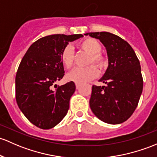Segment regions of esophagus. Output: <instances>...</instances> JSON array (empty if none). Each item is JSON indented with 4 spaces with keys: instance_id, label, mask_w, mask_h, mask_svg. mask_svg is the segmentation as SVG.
Masks as SVG:
<instances>
[{
    "instance_id": "34e87169",
    "label": "esophagus",
    "mask_w": 157,
    "mask_h": 157,
    "mask_svg": "<svg viewBox=\"0 0 157 157\" xmlns=\"http://www.w3.org/2000/svg\"><path fill=\"white\" fill-rule=\"evenodd\" d=\"M75 85H76V88H77V90H78V89L80 87V85H81V84L78 83H76Z\"/></svg>"
}]
</instances>
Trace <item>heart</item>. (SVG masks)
Masks as SVG:
<instances>
[{"mask_svg": "<svg viewBox=\"0 0 157 157\" xmlns=\"http://www.w3.org/2000/svg\"><path fill=\"white\" fill-rule=\"evenodd\" d=\"M79 46L83 50L91 54L89 64L95 63L100 69H104L108 65V59L101 53V45L97 40L86 38L80 42ZM61 60L67 68H71L74 62V51L72 46L67 45L61 53ZM99 74L98 68L95 65H90L86 67H77L67 75V80L75 83H82L90 81L97 77Z\"/></svg>", "mask_w": 157, "mask_h": 157, "instance_id": "b5f03b06", "label": "heart"}]
</instances>
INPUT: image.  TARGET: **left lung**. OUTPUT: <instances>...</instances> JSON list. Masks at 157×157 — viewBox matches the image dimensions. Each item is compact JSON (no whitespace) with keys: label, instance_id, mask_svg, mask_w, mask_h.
<instances>
[{"label":"left lung","instance_id":"left-lung-1","mask_svg":"<svg viewBox=\"0 0 157 157\" xmlns=\"http://www.w3.org/2000/svg\"><path fill=\"white\" fill-rule=\"evenodd\" d=\"M85 35L100 40L108 57V67L99 80L107 85L92 86L90 108L101 121L120 124L132 116L142 92L139 60L131 46L117 35L106 31Z\"/></svg>","mask_w":157,"mask_h":157}]
</instances>
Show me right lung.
<instances>
[{
	"label": "right lung",
	"instance_id": "1",
	"mask_svg": "<svg viewBox=\"0 0 157 157\" xmlns=\"http://www.w3.org/2000/svg\"><path fill=\"white\" fill-rule=\"evenodd\" d=\"M83 34H52L32 44L22 58L16 76V99L25 117L43 129L53 128L67 114L75 91L73 81L58 86L65 75L61 53L68 42ZM57 88L53 90V87Z\"/></svg>",
	"mask_w": 157,
	"mask_h": 157
}]
</instances>
